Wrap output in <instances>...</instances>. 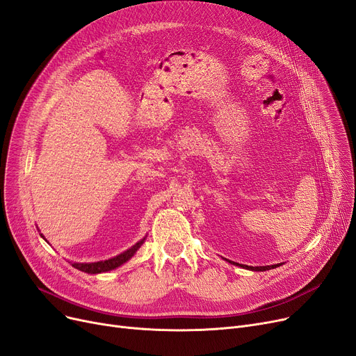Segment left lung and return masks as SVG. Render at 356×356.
<instances>
[{"label": "left lung", "instance_id": "8db88e82", "mask_svg": "<svg viewBox=\"0 0 356 356\" xmlns=\"http://www.w3.org/2000/svg\"><path fill=\"white\" fill-rule=\"evenodd\" d=\"M233 265H238V264H233ZM281 265V264H280ZM280 265H272V266H247V265H244L243 268H245V269H250V270H256V272H264V270H269V269H273V268H276V266H280Z\"/></svg>", "mask_w": 356, "mask_h": 356}]
</instances>
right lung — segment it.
<instances>
[{"instance_id":"obj_1","label":"right lung","mask_w":356,"mask_h":356,"mask_svg":"<svg viewBox=\"0 0 356 356\" xmlns=\"http://www.w3.org/2000/svg\"><path fill=\"white\" fill-rule=\"evenodd\" d=\"M143 243H144V240L140 241V243H136L135 245H132L129 250L123 252L122 254H119V256H116V257H112V259H109V260L96 261V264H72V266H74L75 269L81 270V272H86V273L109 272V270L116 269L118 266L123 265V264H125V261H128V260L135 254V252H136L138 249H140Z\"/></svg>"}]
</instances>
